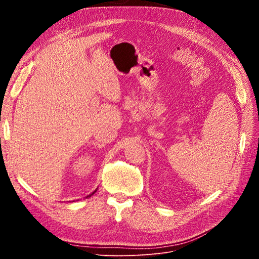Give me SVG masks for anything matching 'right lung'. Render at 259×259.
<instances>
[{"instance_id":"right-lung-1","label":"right lung","mask_w":259,"mask_h":259,"mask_svg":"<svg viewBox=\"0 0 259 259\" xmlns=\"http://www.w3.org/2000/svg\"><path fill=\"white\" fill-rule=\"evenodd\" d=\"M95 191H97V190H95ZM95 191H94V192H95ZM94 192H93V193H94ZM93 193H92V194H93ZM89 196H90V195H89Z\"/></svg>"}]
</instances>
